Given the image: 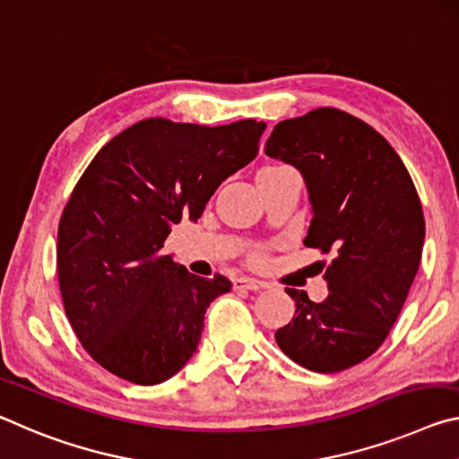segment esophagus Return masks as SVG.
Segmentation results:
<instances>
[{
	"label": "esophagus",
	"instance_id": "1",
	"mask_svg": "<svg viewBox=\"0 0 459 459\" xmlns=\"http://www.w3.org/2000/svg\"><path fill=\"white\" fill-rule=\"evenodd\" d=\"M234 289H246V290H262L268 289V282L252 279V276H238L234 281Z\"/></svg>",
	"mask_w": 459,
	"mask_h": 459
}]
</instances>
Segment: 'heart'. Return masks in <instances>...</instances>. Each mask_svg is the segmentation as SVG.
Masks as SVG:
<instances>
[{"mask_svg": "<svg viewBox=\"0 0 459 459\" xmlns=\"http://www.w3.org/2000/svg\"><path fill=\"white\" fill-rule=\"evenodd\" d=\"M252 258H256V260H258V258H260V252H254V254H252Z\"/></svg>", "mask_w": 459, "mask_h": 459, "instance_id": "1", "label": "heart"}]
</instances>
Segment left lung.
<instances>
[{
  "mask_svg": "<svg viewBox=\"0 0 459 459\" xmlns=\"http://www.w3.org/2000/svg\"><path fill=\"white\" fill-rule=\"evenodd\" d=\"M264 150L305 178L313 215L305 246L333 252L325 300L287 289L297 309L276 343L307 370L342 372L380 348L415 281L425 239L417 189L394 148L342 109L284 119Z\"/></svg>",
  "mask_w": 459,
  "mask_h": 459,
  "instance_id": "1",
  "label": "left lung"
}]
</instances>
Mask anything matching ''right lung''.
<instances>
[{"label":"right lung","instance_id":"1","mask_svg":"<svg viewBox=\"0 0 459 459\" xmlns=\"http://www.w3.org/2000/svg\"><path fill=\"white\" fill-rule=\"evenodd\" d=\"M264 130L256 119H142L82 172L58 223V284L74 333L105 370L152 386L195 354L207 307L231 282L191 274L160 250L172 225L197 221L217 186L256 159Z\"/></svg>","mask_w":459,"mask_h":459}]
</instances>
